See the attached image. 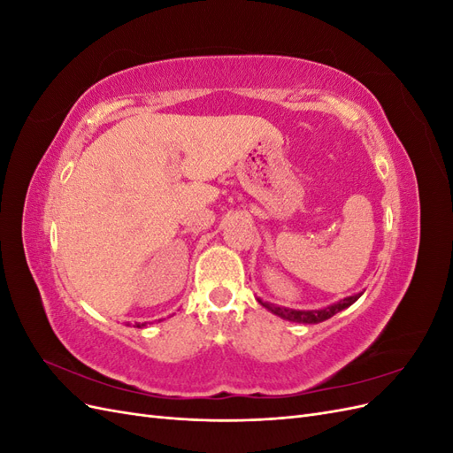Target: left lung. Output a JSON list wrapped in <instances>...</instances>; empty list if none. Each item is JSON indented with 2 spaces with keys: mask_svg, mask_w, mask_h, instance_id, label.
<instances>
[{
  "mask_svg": "<svg viewBox=\"0 0 453 453\" xmlns=\"http://www.w3.org/2000/svg\"><path fill=\"white\" fill-rule=\"evenodd\" d=\"M361 295L363 293H357V295H353V296H346V298L338 300V303L326 306V308H321V310H293V308H285V306H276V304H272V303H265V300H260V298H258V303L263 304L268 311H272L273 315H278V318H281V319L293 321V323L315 325V323H321V321L331 319L334 313L349 308Z\"/></svg>",
  "mask_w": 453,
  "mask_h": 453,
  "instance_id": "8db88e82",
  "label": "left lung"
}]
</instances>
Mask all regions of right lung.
I'll return each instance as SVG.
<instances>
[{
    "mask_svg": "<svg viewBox=\"0 0 453 453\" xmlns=\"http://www.w3.org/2000/svg\"><path fill=\"white\" fill-rule=\"evenodd\" d=\"M145 325H147V323H135L134 326H138V328H142V326H145Z\"/></svg>",
    "mask_w": 453,
    "mask_h": 453,
    "instance_id": "add662e5",
    "label": "right lung"
}]
</instances>
